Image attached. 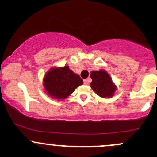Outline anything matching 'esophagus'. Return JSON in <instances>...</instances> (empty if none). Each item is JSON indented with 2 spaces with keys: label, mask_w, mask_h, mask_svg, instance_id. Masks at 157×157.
<instances>
[{
  "label": "esophagus",
  "mask_w": 157,
  "mask_h": 157,
  "mask_svg": "<svg viewBox=\"0 0 157 157\" xmlns=\"http://www.w3.org/2000/svg\"><path fill=\"white\" fill-rule=\"evenodd\" d=\"M89 82H90V79H89V78H88V79H85V80H83L84 84H86V85L89 84Z\"/></svg>",
  "instance_id": "obj_1"
}]
</instances>
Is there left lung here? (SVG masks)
I'll use <instances>...</instances> for the list:
<instances>
[{"label":"left lung","instance_id":"8db88e82","mask_svg":"<svg viewBox=\"0 0 157 157\" xmlns=\"http://www.w3.org/2000/svg\"><path fill=\"white\" fill-rule=\"evenodd\" d=\"M91 78L92 79V82L90 86L97 94L103 98L113 96L117 88L106 71L104 70L91 71Z\"/></svg>","mask_w":157,"mask_h":157}]
</instances>
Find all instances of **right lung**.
<instances>
[{
	"mask_svg": "<svg viewBox=\"0 0 157 157\" xmlns=\"http://www.w3.org/2000/svg\"><path fill=\"white\" fill-rule=\"evenodd\" d=\"M44 87L48 94L55 99H65L83 83L79 75L69 69L68 66L52 68L44 79Z\"/></svg>",
	"mask_w": 157,
	"mask_h": 157,
	"instance_id": "obj_1",
	"label": "right lung"
}]
</instances>
